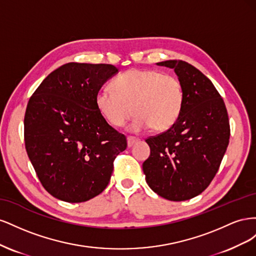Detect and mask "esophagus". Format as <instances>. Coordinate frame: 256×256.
<instances>
[{"label": "esophagus", "mask_w": 256, "mask_h": 256, "mask_svg": "<svg viewBox=\"0 0 256 256\" xmlns=\"http://www.w3.org/2000/svg\"><path fill=\"white\" fill-rule=\"evenodd\" d=\"M136 142H138V138H136L134 136H128L127 138V145H128V147L134 146Z\"/></svg>", "instance_id": "1"}]
</instances>
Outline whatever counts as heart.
I'll return each instance as SVG.
<instances>
[{
    "mask_svg": "<svg viewBox=\"0 0 256 256\" xmlns=\"http://www.w3.org/2000/svg\"><path fill=\"white\" fill-rule=\"evenodd\" d=\"M184 90L173 74L152 69H129L96 94V106L104 118L122 127L136 114L129 129L140 132L152 127L154 131L171 128L182 109Z\"/></svg>",
    "mask_w": 256,
    "mask_h": 256,
    "instance_id": "obj_1",
    "label": "heart"
}]
</instances>
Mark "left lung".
<instances>
[{
	"label": "left lung",
	"mask_w": 256,
	"mask_h": 256,
	"mask_svg": "<svg viewBox=\"0 0 256 256\" xmlns=\"http://www.w3.org/2000/svg\"><path fill=\"white\" fill-rule=\"evenodd\" d=\"M157 65L174 69L184 99L174 125L146 138L150 154L143 172L154 192L180 202L200 194L218 172L230 140L228 115L212 82L194 66L180 60Z\"/></svg>",
	"instance_id": "8db88e82"
}]
</instances>
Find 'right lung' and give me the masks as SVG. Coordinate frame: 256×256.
Listing matches in <instances>:
<instances>
[{
	"label": "right lung",
	"mask_w": 256,
	"mask_h": 256,
	"mask_svg": "<svg viewBox=\"0 0 256 256\" xmlns=\"http://www.w3.org/2000/svg\"><path fill=\"white\" fill-rule=\"evenodd\" d=\"M118 69L109 64L68 63L46 78L24 116L28 156L44 188L68 203L100 194L126 136L96 106V94Z\"/></svg>",
	"instance_id": "obj_1"
}]
</instances>
